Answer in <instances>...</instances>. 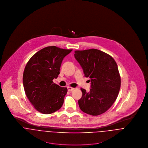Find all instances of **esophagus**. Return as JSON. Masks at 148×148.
<instances>
[{"label":"esophagus","instance_id":"1","mask_svg":"<svg viewBox=\"0 0 148 148\" xmlns=\"http://www.w3.org/2000/svg\"><path fill=\"white\" fill-rule=\"evenodd\" d=\"M67 88H68V90L69 92H71V91L73 90L74 89H75L74 88H72V87H71V86H67Z\"/></svg>","mask_w":148,"mask_h":148}]
</instances>
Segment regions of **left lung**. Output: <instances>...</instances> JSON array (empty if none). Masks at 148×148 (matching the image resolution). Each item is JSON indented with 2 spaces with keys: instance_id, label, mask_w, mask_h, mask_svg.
<instances>
[{
  "instance_id": "left-lung-1",
  "label": "left lung",
  "mask_w": 148,
  "mask_h": 148,
  "mask_svg": "<svg viewBox=\"0 0 148 148\" xmlns=\"http://www.w3.org/2000/svg\"><path fill=\"white\" fill-rule=\"evenodd\" d=\"M74 55L91 82L88 92L81 88L79 107L88 114H101L113 105L119 93L121 77L117 63L110 55L97 49L75 51Z\"/></svg>"
}]
</instances>
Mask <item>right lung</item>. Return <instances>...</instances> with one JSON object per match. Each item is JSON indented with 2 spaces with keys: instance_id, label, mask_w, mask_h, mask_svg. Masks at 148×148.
Listing matches in <instances>:
<instances>
[{
  "instance_id": "1",
  "label": "right lung",
  "mask_w": 148,
  "mask_h": 148,
  "mask_svg": "<svg viewBox=\"0 0 148 148\" xmlns=\"http://www.w3.org/2000/svg\"><path fill=\"white\" fill-rule=\"evenodd\" d=\"M72 51L47 47L34 54L26 64L23 76L24 91L38 112L51 114L63 106L67 88L56 84L53 80L60 74L64 58Z\"/></svg>"
}]
</instances>
